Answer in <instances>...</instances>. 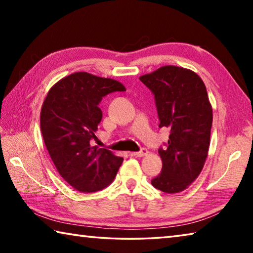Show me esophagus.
<instances>
[{"instance_id": "1", "label": "esophagus", "mask_w": 253, "mask_h": 253, "mask_svg": "<svg viewBox=\"0 0 253 253\" xmlns=\"http://www.w3.org/2000/svg\"><path fill=\"white\" fill-rule=\"evenodd\" d=\"M147 153H148V151H147L146 148H142L139 152L131 153V155H132V156H136V157H143V156H145V155H147Z\"/></svg>"}]
</instances>
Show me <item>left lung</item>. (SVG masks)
<instances>
[{"label": "left lung", "mask_w": 253, "mask_h": 253, "mask_svg": "<svg viewBox=\"0 0 253 253\" xmlns=\"http://www.w3.org/2000/svg\"><path fill=\"white\" fill-rule=\"evenodd\" d=\"M139 80L155 98L158 127L170 130L166 147L158 149L162 172L152 185L179 193L198 178L208 157L213 115L207 88L195 72L175 66L161 67Z\"/></svg>", "instance_id": "left-lung-1"}]
</instances>
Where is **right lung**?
<instances>
[{
	"label": "right lung",
	"instance_id": "add662e5",
	"mask_svg": "<svg viewBox=\"0 0 253 253\" xmlns=\"http://www.w3.org/2000/svg\"><path fill=\"white\" fill-rule=\"evenodd\" d=\"M126 88L117 80L75 72L59 80L43 101L40 115L45 147L59 174L77 191L91 193L114 181L124 161L91 145L101 122L102 97Z\"/></svg>",
	"mask_w": 253,
	"mask_h": 253
}]
</instances>
